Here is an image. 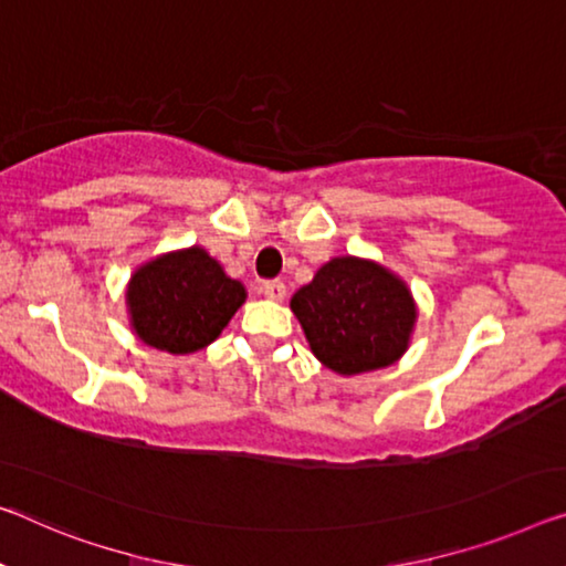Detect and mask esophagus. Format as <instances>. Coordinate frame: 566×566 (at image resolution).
<instances>
[{"label":"esophagus","mask_w":566,"mask_h":566,"mask_svg":"<svg viewBox=\"0 0 566 566\" xmlns=\"http://www.w3.org/2000/svg\"><path fill=\"white\" fill-rule=\"evenodd\" d=\"M260 291H263L265 298H271V301H283L285 298V285L281 281H268Z\"/></svg>","instance_id":"obj_1"}]
</instances>
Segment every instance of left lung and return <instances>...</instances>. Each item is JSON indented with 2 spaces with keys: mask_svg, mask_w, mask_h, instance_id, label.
Returning a JSON list of instances; mask_svg holds the SVG:
<instances>
[{
  "mask_svg": "<svg viewBox=\"0 0 566 566\" xmlns=\"http://www.w3.org/2000/svg\"><path fill=\"white\" fill-rule=\"evenodd\" d=\"M291 311L316 359L342 377L392 367L410 349L417 303L377 260L338 255L293 293Z\"/></svg>",
  "mask_w": 566,
  "mask_h": 566,
  "instance_id": "obj_1",
  "label": "left lung"
}]
</instances>
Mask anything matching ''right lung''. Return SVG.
Instances as JSON below:
<instances>
[{
  "label": "right lung",
  "mask_w": 566,
  "mask_h": 566,
  "mask_svg": "<svg viewBox=\"0 0 566 566\" xmlns=\"http://www.w3.org/2000/svg\"><path fill=\"white\" fill-rule=\"evenodd\" d=\"M245 298V285L199 245L146 260L126 285L132 332L174 356L195 354L220 338Z\"/></svg>",
  "instance_id": "right-lung-1"
}]
</instances>
